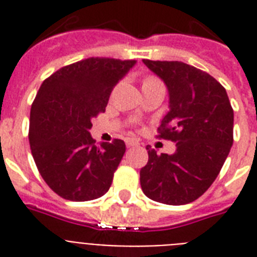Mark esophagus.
Here are the masks:
<instances>
[{
	"label": "esophagus",
	"instance_id": "1",
	"mask_svg": "<svg viewBox=\"0 0 257 257\" xmlns=\"http://www.w3.org/2000/svg\"><path fill=\"white\" fill-rule=\"evenodd\" d=\"M137 145H139V141L131 140V139L126 140V147H128V148H133V147H137Z\"/></svg>",
	"mask_w": 257,
	"mask_h": 257
}]
</instances>
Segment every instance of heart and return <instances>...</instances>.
Returning <instances> with one entry per match:
<instances>
[{"mask_svg": "<svg viewBox=\"0 0 257 257\" xmlns=\"http://www.w3.org/2000/svg\"><path fill=\"white\" fill-rule=\"evenodd\" d=\"M155 80H156V78H147V80H145L144 82H149V81H155Z\"/></svg>", "mask_w": 257, "mask_h": 257, "instance_id": "obj_1", "label": "heart"}]
</instances>
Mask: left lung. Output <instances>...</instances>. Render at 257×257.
I'll return each instance as SVG.
<instances>
[{"instance_id": "8db88e82", "label": "left lung", "mask_w": 257, "mask_h": 257, "mask_svg": "<svg viewBox=\"0 0 257 257\" xmlns=\"http://www.w3.org/2000/svg\"><path fill=\"white\" fill-rule=\"evenodd\" d=\"M143 62L168 88L169 112L157 131L160 139L176 143V152L157 155L147 147L141 189L159 203H192L211 187L231 151L233 109L211 74L180 61Z\"/></svg>"}]
</instances>
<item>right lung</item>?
<instances>
[{
	"label": "right lung",
	"mask_w": 257,
	"mask_h": 257,
	"mask_svg": "<svg viewBox=\"0 0 257 257\" xmlns=\"http://www.w3.org/2000/svg\"><path fill=\"white\" fill-rule=\"evenodd\" d=\"M135 64L86 58L54 72L38 89L30 109V149L42 179L62 199L88 201L110 188L125 143L114 139L96 145L89 129Z\"/></svg>",
	"instance_id": "obj_1"
}]
</instances>
